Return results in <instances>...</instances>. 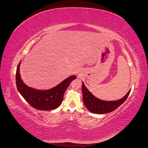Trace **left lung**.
Here are the masks:
<instances>
[{"instance_id":"left-lung-1","label":"left lung","mask_w":148,"mask_h":148,"mask_svg":"<svg viewBox=\"0 0 148 148\" xmlns=\"http://www.w3.org/2000/svg\"><path fill=\"white\" fill-rule=\"evenodd\" d=\"M128 92L123 98L114 101H105L97 99L88 91L84 84L82 83V92L83 102L89 111L94 114H106L115 110L126 101L130 92Z\"/></svg>"}]
</instances>
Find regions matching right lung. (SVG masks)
Masks as SVG:
<instances>
[{
  "mask_svg": "<svg viewBox=\"0 0 148 148\" xmlns=\"http://www.w3.org/2000/svg\"><path fill=\"white\" fill-rule=\"evenodd\" d=\"M16 72V84L20 95L28 104L34 108L41 110H51L57 109L63 101L64 95L70 83L76 76H71L56 87L48 90H38L28 87L22 81L20 75V65Z\"/></svg>",
  "mask_w": 148,
  "mask_h": 148,
  "instance_id": "1",
  "label": "right lung"
}]
</instances>
